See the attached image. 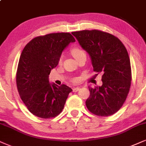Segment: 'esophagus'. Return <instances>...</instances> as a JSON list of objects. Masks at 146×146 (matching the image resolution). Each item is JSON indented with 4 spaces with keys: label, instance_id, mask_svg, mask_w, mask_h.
<instances>
[{
    "label": "esophagus",
    "instance_id": "esophagus-1",
    "mask_svg": "<svg viewBox=\"0 0 146 146\" xmlns=\"http://www.w3.org/2000/svg\"><path fill=\"white\" fill-rule=\"evenodd\" d=\"M79 89H79L78 87H74L72 89V91H73V92H77V91H79Z\"/></svg>",
    "mask_w": 146,
    "mask_h": 146
}]
</instances>
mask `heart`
<instances>
[{
  "mask_svg": "<svg viewBox=\"0 0 146 146\" xmlns=\"http://www.w3.org/2000/svg\"><path fill=\"white\" fill-rule=\"evenodd\" d=\"M71 53L72 55V56L74 57L75 59H76V60H78V59L80 58V57H81L82 56H84V55H86V53L84 51L81 47H80V46H74V47H72L71 48ZM62 62V57H61L59 59V64H61V63ZM77 80H74V81L76 82Z\"/></svg>",
  "mask_w": 146,
  "mask_h": 146,
  "instance_id": "obj_1",
  "label": "heart"
}]
</instances>
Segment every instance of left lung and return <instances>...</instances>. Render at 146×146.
Instances as JSON below:
<instances>
[{"mask_svg":"<svg viewBox=\"0 0 146 146\" xmlns=\"http://www.w3.org/2000/svg\"><path fill=\"white\" fill-rule=\"evenodd\" d=\"M72 34L89 54L93 70L102 74V85L89 87L87 108L97 116L115 114L125 103L131 83L130 59L125 45L115 36L98 30Z\"/></svg>","mask_w":146,"mask_h":146,"instance_id":"8db88e82","label":"left lung"}]
</instances>
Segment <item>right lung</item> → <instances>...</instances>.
Here are the masks:
<instances>
[{"label":"right lung","instance_id":"add662e5","mask_svg":"<svg viewBox=\"0 0 146 146\" xmlns=\"http://www.w3.org/2000/svg\"><path fill=\"white\" fill-rule=\"evenodd\" d=\"M75 38L68 32L35 37L21 52L16 73L19 96L30 112L41 118L57 116L72 89L50 84L48 75L59 63L62 51Z\"/></svg>","mask_w":146,"mask_h":146}]
</instances>
